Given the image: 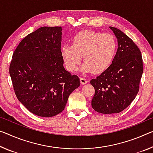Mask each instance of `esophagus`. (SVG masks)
Returning <instances> with one entry per match:
<instances>
[{"label":"esophagus","instance_id":"esophagus-1","mask_svg":"<svg viewBox=\"0 0 153 153\" xmlns=\"http://www.w3.org/2000/svg\"><path fill=\"white\" fill-rule=\"evenodd\" d=\"M88 82V80L86 78H84V77H80V82L82 84H85L87 82Z\"/></svg>","mask_w":153,"mask_h":153}]
</instances>
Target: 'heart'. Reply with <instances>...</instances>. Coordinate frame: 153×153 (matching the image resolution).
<instances>
[{
  "label": "heart",
  "instance_id": "obj_1",
  "mask_svg": "<svg viewBox=\"0 0 153 153\" xmlns=\"http://www.w3.org/2000/svg\"><path fill=\"white\" fill-rule=\"evenodd\" d=\"M117 51V41L110 33L82 30L72 38L71 45H65L62 56L70 71H76L82 56V71L100 74L110 66Z\"/></svg>",
  "mask_w": 153,
  "mask_h": 153
}]
</instances>
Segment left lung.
I'll return each instance as SVG.
<instances>
[{
  "label": "left lung",
  "instance_id": "1",
  "mask_svg": "<svg viewBox=\"0 0 153 153\" xmlns=\"http://www.w3.org/2000/svg\"><path fill=\"white\" fill-rule=\"evenodd\" d=\"M118 39V48L112 63L91 83L95 93L92 108L101 114L119 113L134 100L143 73L141 52L119 29L110 26Z\"/></svg>",
  "mask_w": 153,
  "mask_h": 153
}]
</instances>
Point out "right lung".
Instances as JSON below:
<instances>
[{"instance_id":"obj_1","label":"right lung","mask_w":153,"mask_h":153,"mask_svg":"<svg viewBox=\"0 0 153 153\" xmlns=\"http://www.w3.org/2000/svg\"><path fill=\"white\" fill-rule=\"evenodd\" d=\"M62 28L43 26L24 37L9 65L17 98L34 114L52 117L64 110L68 98L80 86L79 78L65 69Z\"/></svg>"}]
</instances>
